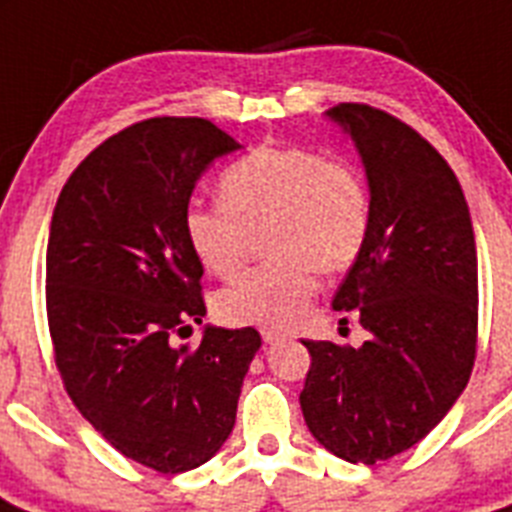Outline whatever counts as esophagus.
<instances>
[{"mask_svg": "<svg viewBox=\"0 0 512 512\" xmlns=\"http://www.w3.org/2000/svg\"><path fill=\"white\" fill-rule=\"evenodd\" d=\"M261 339H264L266 344H272V342H279V339H282V334H279L277 329H261Z\"/></svg>", "mask_w": 512, "mask_h": 512, "instance_id": "esophagus-1", "label": "esophagus"}]
</instances>
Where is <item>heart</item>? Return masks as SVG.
<instances>
[{
    "label": "heart",
    "instance_id": "obj_1",
    "mask_svg": "<svg viewBox=\"0 0 512 512\" xmlns=\"http://www.w3.org/2000/svg\"><path fill=\"white\" fill-rule=\"evenodd\" d=\"M222 202L189 204L183 233L214 277H233L256 235L272 261L240 274L217 295L230 323L285 329L305 316L318 269L344 272L370 233V194L360 170L303 147H259L222 173Z\"/></svg>",
    "mask_w": 512,
    "mask_h": 512
}]
</instances>
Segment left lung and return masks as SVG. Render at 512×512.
Returning a JSON list of instances; mask_svg holds the SVG:
<instances>
[{
	"label": "left lung",
	"mask_w": 512,
	"mask_h": 512,
	"mask_svg": "<svg viewBox=\"0 0 512 512\" xmlns=\"http://www.w3.org/2000/svg\"><path fill=\"white\" fill-rule=\"evenodd\" d=\"M347 131L370 186V233L334 295L368 342H310L300 393L313 438L349 464L417 445L469 383L476 357V243L451 165L396 116L365 103L326 111Z\"/></svg>",
	"instance_id": "obj_1"
}]
</instances>
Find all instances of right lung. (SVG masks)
Segmentation results:
<instances>
[{
  "instance_id": "add662e5",
  "label": "right lung",
  "mask_w": 512,
  "mask_h": 512,
  "mask_svg": "<svg viewBox=\"0 0 512 512\" xmlns=\"http://www.w3.org/2000/svg\"><path fill=\"white\" fill-rule=\"evenodd\" d=\"M240 150L207 119L157 116L108 137L59 194L46 313L69 399L119 453L160 474L207 464L233 432L259 331L204 326V266L183 214L204 170Z\"/></svg>"
}]
</instances>
